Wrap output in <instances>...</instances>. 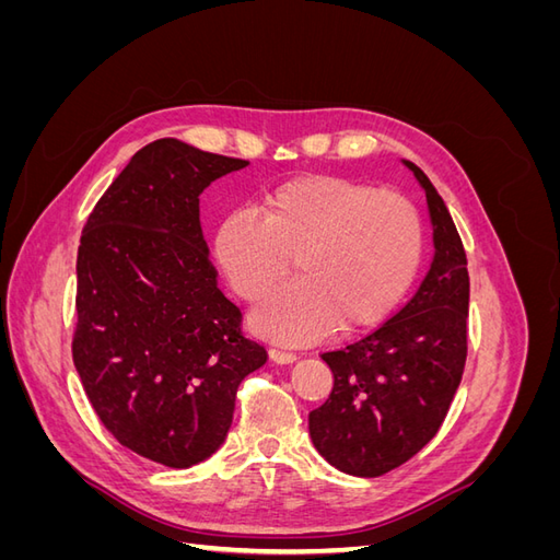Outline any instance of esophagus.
<instances>
[{
	"label": "esophagus",
	"mask_w": 560,
	"mask_h": 560,
	"mask_svg": "<svg viewBox=\"0 0 560 560\" xmlns=\"http://www.w3.org/2000/svg\"><path fill=\"white\" fill-rule=\"evenodd\" d=\"M268 358H270V362H276V364H292V362H296V354L294 352H284V350H276V348L268 350Z\"/></svg>",
	"instance_id": "34e87169"
}]
</instances>
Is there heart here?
<instances>
[{
	"mask_svg": "<svg viewBox=\"0 0 560 560\" xmlns=\"http://www.w3.org/2000/svg\"><path fill=\"white\" fill-rule=\"evenodd\" d=\"M259 214H226L212 241L214 261L245 301L264 296L296 257L299 280L252 311L270 341L308 346L336 325H378L409 292L425 249L413 202L341 175H301L278 184Z\"/></svg>",
	"mask_w": 560,
	"mask_h": 560,
	"instance_id": "heart-1",
	"label": "heart"
}]
</instances>
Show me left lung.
<instances>
[{
    "label": "left lung",
    "mask_w": 560,
    "mask_h": 560,
    "mask_svg": "<svg viewBox=\"0 0 560 560\" xmlns=\"http://www.w3.org/2000/svg\"><path fill=\"white\" fill-rule=\"evenodd\" d=\"M425 189L434 257L406 306L341 350L325 352L329 399L308 430L329 465L352 477H381L404 465L442 428L467 358L469 276L460 235L442 196L411 161Z\"/></svg>",
    "instance_id": "left-lung-1"
}]
</instances>
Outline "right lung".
I'll use <instances>...</instances> for the list:
<instances>
[{
  "label": "right lung",
  "instance_id": "right-lung-1",
  "mask_svg": "<svg viewBox=\"0 0 560 560\" xmlns=\"http://www.w3.org/2000/svg\"><path fill=\"white\" fill-rule=\"evenodd\" d=\"M249 165L175 138L142 147L97 200L77 257L72 358L118 444L186 469L224 444L241 381L266 364L217 287L200 194Z\"/></svg>",
  "mask_w": 560,
  "mask_h": 560
}]
</instances>
